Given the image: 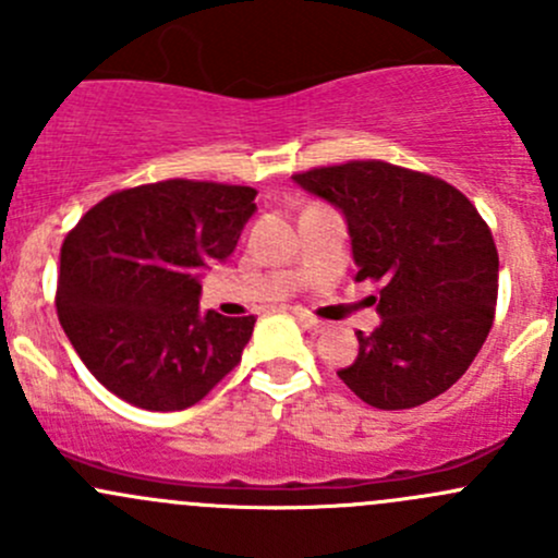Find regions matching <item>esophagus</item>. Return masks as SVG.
<instances>
[{"mask_svg": "<svg viewBox=\"0 0 558 558\" xmlns=\"http://www.w3.org/2000/svg\"><path fill=\"white\" fill-rule=\"evenodd\" d=\"M294 315H296V318H300V324L305 326V329L311 331V335H320V331L326 329V324H324V320L313 318V315L307 313V311H302V307H294Z\"/></svg>", "mask_w": 558, "mask_h": 558, "instance_id": "esophagus-1", "label": "esophagus"}]
</instances>
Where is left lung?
<instances>
[{
	"label": "left lung",
	"mask_w": 558,
	"mask_h": 558,
	"mask_svg": "<svg viewBox=\"0 0 558 558\" xmlns=\"http://www.w3.org/2000/svg\"><path fill=\"white\" fill-rule=\"evenodd\" d=\"M294 180L340 207L356 280L380 283L384 320L356 331L359 356L337 373L342 384L378 410L440 397L494 324L499 256L488 223L451 183L388 161L313 167Z\"/></svg>",
	"instance_id": "1"
}]
</instances>
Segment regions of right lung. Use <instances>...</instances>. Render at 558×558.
Wrapping results in <instances>:
<instances>
[{
  "label": "right lung",
  "mask_w": 558,
  "mask_h": 558,
  "mask_svg": "<svg viewBox=\"0 0 558 558\" xmlns=\"http://www.w3.org/2000/svg\"><path fill=\"white\" fill-rule=\"evenodd\" d=\"M253 199L251 185L172 178L105 196L66 234L56 313L107 391L170 413L238 367L256 318L202 315L196 272L234 251Z\"/></svg>",
  "instance_id": "1"
}]
</instances>
